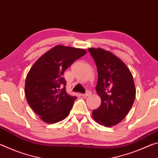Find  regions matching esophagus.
Instances as JSON below:
<instances>
[{"instance_id":"obj_1","label":"esophagus","mask_w":158,"mask_h":158,"mask_svg":"<svg viewBox=\"0 0 158 158\" xmlns=\"http://www.w3.org/2000/svg\"><path fill=\"white\" fill-rule=\"evenodd\" d=\"M91 95V91H90V90H88V91H86V93H85V94H82V96L84 98H87L88 96H89Z\"/></svg>"}]
</instances>
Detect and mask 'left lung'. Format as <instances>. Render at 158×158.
Instances as JSON below:
<instances>
[{"label":"left lung","instance_id":"left-lung-1","mask_svg":"<svg viewBox=\"0 0 158 158\" xmlns=\"http://www.w3.org/2000/svg\"><path fill=\"white\" fill-rule=\"evenodd\" d=\"M98 69L96 91L101 105L93 111L99 124L111 127L127 116L135 99L133 77L126 65L110 52L101 48H89Z\"/></svg>","mask_w":158,"mask_h":158}]
</instances>
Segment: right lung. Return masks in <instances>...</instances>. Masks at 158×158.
Segmentation results:
<instances>
[{"mask_svg": "<svg viewBox=\"0 0 158 158\" xmlns=\"http://www.w3.org/2000/svg\"><path fill=\"white\" fill-rule=\"evenodd\" d=\"M85 53L83 49L57 45L30 69L25 84L26 98L44 122L56 123L68 116L77 97L66 93L63 73Z\"/></svg>", "mask_w": 158, "mask_h": 158, "instance_id": "1", "label": "right lung"}]
</instances>
